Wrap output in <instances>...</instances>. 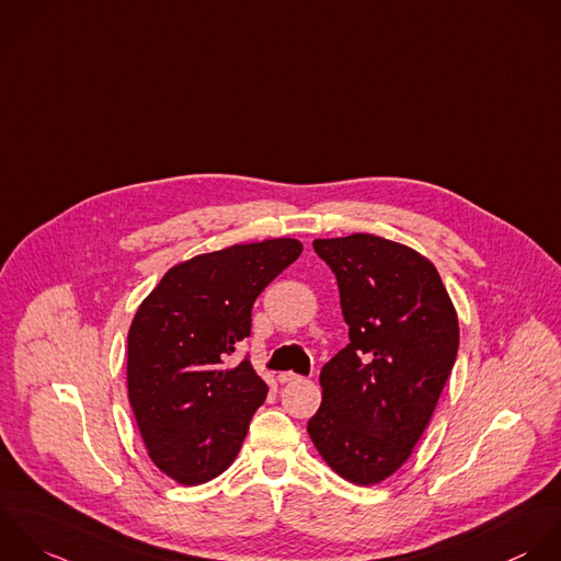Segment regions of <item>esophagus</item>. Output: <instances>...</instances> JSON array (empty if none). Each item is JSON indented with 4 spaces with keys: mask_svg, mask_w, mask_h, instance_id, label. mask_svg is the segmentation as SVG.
Returning a JSON list of instances; mask_svg holds the SVG:
<instances>
[{
    "mask_svg": "<svg viewBox=\"0 0 561 561\" xmlns=\"http://www.w3.org/2000/svg\"><path fill=\"white\" fill-rule=\"evenodd\" d=\"M299 380H301V376H299V374H293V371H284V374H279V382H282V385L299 382Z\"/></svg>",
    "mask_w": 561,
    "mask_h": 561,
    "instance_id": "34e87169",
    "label": "esophagus"
}]
</instances>
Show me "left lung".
<instances>
[{"label":"left lung","mask_w":561,"mask_h":561,"mask_svg":"<svg viewBox=\"0 0 561 561\" xmlns=\"http://www.w3.org/2000/svg\"><path fill=\"white\" fill-rule=\"evenodd\" d=\"M336 275L350 343L321 369L308 435L345 481L389 479L424 435L459 350L444 282L417 251L354 233L312 242Z\"/></svg>","instance_id":"1"}]
</instances>
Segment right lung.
I'll list each match as a JSON object with an SVG mask.
<instances>
[{
  "label": "right lung",
  "mask_w": 561,
  "mask_h": 561,
  "mask_svg": "<svg viewBox=\"0 0 561 561\" xmlns=\"http://www.w3.org/2000/svg\"><path fill=\"white\" fill-rule=\"evenodd\" d=\"M293 238L233 244L172 266L128 330V402L152 463L181 485L222 474L242 448L268 387L249 358L260 293L299 255Z\"/></svg>",
  "instance_id": "add662e5"
}]
</instances>
